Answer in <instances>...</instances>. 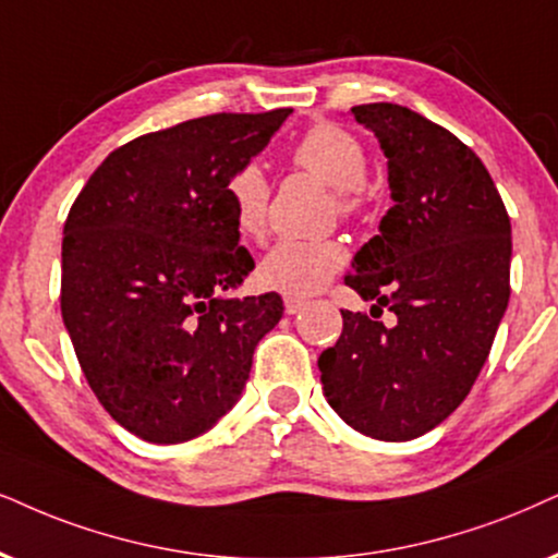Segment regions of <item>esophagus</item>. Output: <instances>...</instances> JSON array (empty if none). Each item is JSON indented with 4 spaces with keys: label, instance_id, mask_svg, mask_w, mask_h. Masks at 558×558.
Here are the masks:
<instances>
[{
    "label": "esophagus",
    "instance_id": "1",
    "mask_svg": "<svg viewBox=\"0 0 558 558\" xmlns=\"http://www.w3.org/2000/svg\"><path fill=\"white\" fill-rule=\"evenodd\" d=\"M303 303L306 301H301V299H286V314H299L301 308H303Z\"/></svg>",
    "mask_w": 558,
    "mask_h": 558
}]
</instances>
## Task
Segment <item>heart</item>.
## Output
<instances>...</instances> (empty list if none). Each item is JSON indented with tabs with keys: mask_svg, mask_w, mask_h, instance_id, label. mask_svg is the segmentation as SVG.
Listing matches in <instances>:
<instances>
[{
	"mask_svg": "<svg viewBox=\"0 0 558 558\" xmlns=\"http://www.w3.org/2000/svg\"><path fill=\"white\" fill-rule=\"evenodd\" d=\"M295 167L306 169L335 190L337 210L342 216L357 214L363 206V182L368 178V157L352 133L335 123L308 129L293 146ZM227 195L236 229L244 236H263L267 229L270 185L257 165H246L231 174ZM344 263V246L337 239H295L286 236L267 250L257 265V280L267 291L288 299H303L329 283Z\"/></svg>",
	"mask_w": 558,
	"mask_h": 558,
	"instance_id": "obj_1",
	"label": "heart"
}]
</instances>
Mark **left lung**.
<instances>
[{
	"mask_svg": "<svg viewBox=\"0 0 558 558\" xmlns=\"http://www.w3.org/2000/svg\"><path fill=\"white\" fill-rule=\"evenodd\" d=\"M352 116L389 159L393 206L344 275L371 316L342 312L319 371L352 429L399 442L440 425L486 363L510 301V216L482 159L442 125L391 102ZM384 307L391 328L375 319Z\"/></svg>",
	"mask_w": 558,
	"mask_h": 558,
	"instance_id": "8db88e82",
	"label": "left lung"
}]
</instances>
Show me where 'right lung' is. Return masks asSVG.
Wrapping results in <instances>:
<instances>
[{"instance_id":"right-lung-1","label":"right lung","mask_w":558,"mask_h":558,"mask_svg":"<svg viewBox=\"0 0 558 558\" xmlns=\"http://www.w3.org/2000/svg\"><path fill=\"white\" fill-rule=\"evenodd\" d=\"M293 110L216 112L110 154L76 195L61 244V316L108 414L185 442L242 397L278 293L229 299L255 267L227 185Z\"/></svg>"}]
</instances>
